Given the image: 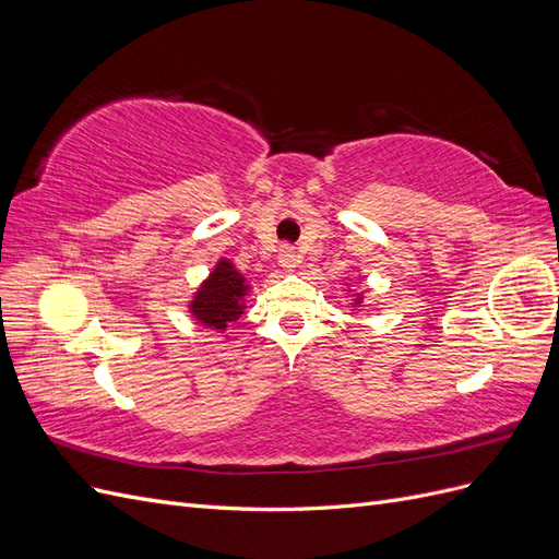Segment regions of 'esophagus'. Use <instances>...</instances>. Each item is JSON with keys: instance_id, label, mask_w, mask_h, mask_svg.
Here are the masks:
<instances>
[{"instance_id": "1", "label": "esophagus", "mask_w": 559, "mask_h": 559, "mask_svg": "<svg viewBox=\"0 0 559 559\" xmlns=\"http://www.w3.org/2000/svg\"><path fill=\"white\" fill-rule=\"evenodd\" d=\"M280 265L286 270V273H292V270L300 263V257L292 249V247H282L280 249Z\"/></svg>"}]
</instances>
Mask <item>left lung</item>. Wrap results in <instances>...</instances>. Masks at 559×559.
<instances>
[{"mask_svg": "<svg viewBox=\"0 0 559 559\" xmlns=\"http://www.w3.org/2000/svg\"><path fill=\"white\" fill-rule=\"evenodd\" d=\"M352 296H354V298H352V300H354V302H352L354 310H359L361 302H364V294H352Z\"/></svg>", "mask_w": 559, "mask_h": 559, "instance_id": "left-lung-1", "label": "left lung"}]
</instances>
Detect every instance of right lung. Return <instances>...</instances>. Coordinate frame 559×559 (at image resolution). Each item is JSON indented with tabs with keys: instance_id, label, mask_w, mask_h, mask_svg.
<instances>
[{
	"instance_id": "obj_1",
	"label": "right lung",
	"mask_w": 559,
	"mask_h": 559,
	"mask_svg": "<svg viewBox=\"0 0 559 559\" xmlns=\"http://www.w3.org/2000/svg\"><path fill=\"white\" fill-rule=\"evenodd\" d=\"M251 289L245 275H240L228 259H218L207 280L198 286L189 312L200 326L224 333L228 324L238 321L245 312V300Z\"/></svg>"
}]
</instances>
